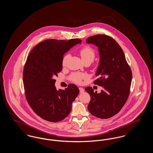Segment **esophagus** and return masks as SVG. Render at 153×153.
<instances>
[{
	"instance_id": "1",
	"label": "esophagus",
	"mask_w": 153,
	"mask_h": 153,
	"mask_svg": "<svg viewBox=\"0 0 153 153\" xmlns=\"http://www.w3.org/2000/svg\"><path fill=\"white\" fill-rule=\"evenodd\" d=\"M79 90H80V93H82V92L84 91V88H82L81 87L79 88Z\"/></svg>"
}]
</instances>
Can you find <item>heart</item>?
Masks as SVG:
<instances>
[{"instance_id":"obj_1","label":"heart","mask_w":153,"mask_h":153,"mask_svg":"<svg viewBox=\"0 0 153 153\" xmlns=\"http://www.w3.org/2000/svg\"><path fill=\"white\" fill-rule=\"evenodd\" d=\"M80 55L82 62L88 61L91 63L94 61L95 58V51L91 47L88 46H85L80 50ZM68 58V55H65L63 57L62 61V65H65ZM85 76L83 74L74 73L72 76V80L73 82L77 84H81L82 82V79L85 78Z\"/></svg>"}]
</instances>
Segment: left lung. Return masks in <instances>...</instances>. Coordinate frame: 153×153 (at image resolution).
<instances>
[{
	"label": "left lung",
	"mask_w": 153,
	"mask_h": 153,
	"mask_svg": "<svg viewBox=\"0 0 153 153\" xmlns=\"http://www.w3.org/2000/svg\"><path fill=\"white\" fill-rule=\"evenodd\" d=\"M87 44L98 48L100 60L94 84L101 86L98 93L91 87L85 90L90 95L88 105L89 112L100 119L110 118L117 114L123 107L130 94L132 72L124 53L112 38L105 34L89 36Z\"/></svg>",
	"instance_id": "obj_1"
}]
</instances>
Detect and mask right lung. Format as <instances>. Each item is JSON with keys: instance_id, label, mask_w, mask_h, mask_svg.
<instances>
[{"instance_id": "add662e5", "label": "right lung", "mask_w": 153, "mask_h": 153, "mask_svg": "<svg viewBox=\"0 0 153 153\" xmlns=\"http://www.w3.org/2000/svg\"><path fill=\"white\" fill-rule=\"evenodd\" d=\"M81 42L77 38L46 39L36 45L27 58L23 72L26 98L34 112L44 120L57 122L64 119L80 92L73 84L57 91L54 78L62 69L66 52Z\"/></svg>"}]
</instances>
